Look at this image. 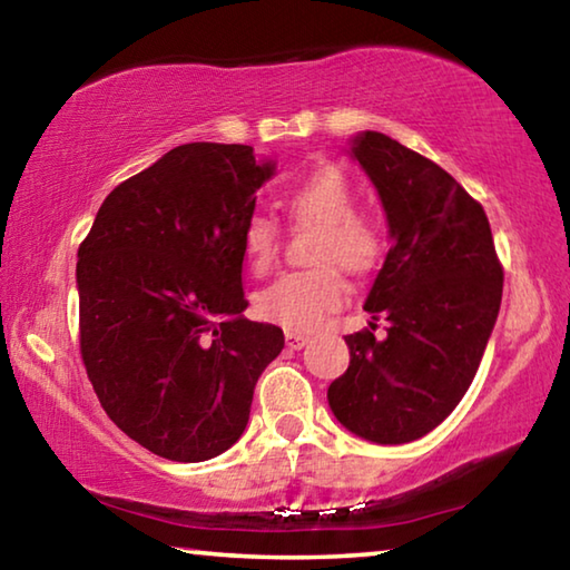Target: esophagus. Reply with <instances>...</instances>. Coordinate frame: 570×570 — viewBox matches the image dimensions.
I'll return each mask as SVG.
<instances>
[{
    "instance_id": "1",
    "label": "esophagus",
    "mask_w": 570,
    "mask_h": 570,
    "mask_svg": "<svg viewBox=\"0 0 570 570\" xmlns=\"http://www.w3.org/2000/svg\"><path fill=\"white\" fill-rule=\"evenodd\" d=\"M284 340H286V346H288V350H302V346H306L308 336L298 334V332H286Z\"/></svg>"
}]
</instances>
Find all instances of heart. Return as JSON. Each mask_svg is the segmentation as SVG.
Returning a JSON list of instances; mask_svg holds the SVG:
<instances>
[{
  "instance_id": "1",
  "label": "heart",
  "mask_w": 570,
  "mask_h": 570,
  "mask_svg": "<svg viewBox=\"0 0 570 570\" xmlns=\"http://www.w3.org/2000/svg\"><path fill=\"white\" fill-rule=\"evenodd\" d=\"M354 183L334 163L304 173L284 193V208L294 226H316L306 272H288L254 298L256 314L292 332H312L346 298L340 264L350 274H366L384 254V230L372 214L356 210ZM244 256L254 272H266L282 248V230L268 216H250L244 226Z\"/></svg>"
}]
</instances>
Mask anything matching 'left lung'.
Wrapping results in <instances>:
<instances>
[{
    "instance_id": "left-lung-1",
    "label": "left lung",
    "mask_w": 570,
    "mask_h": 570,
    "mask_svg": "<svg viewBox=\"0 0 570 570\" xmlns=\"http://www.w3.org/2000/svg\"><path fill=\"white\" fill-rule=\"evenodd\" d=\"M377 188L392 246L364 312L389 320L344 336L350 366L330 384L346 430L380 445L412 442L448 417L475 377L500 298L503 264L482 206L438 163L387 135L354 138Z\"/></svg>"
}]
</instances>
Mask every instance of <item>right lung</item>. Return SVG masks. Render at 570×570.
<instances>
[{"instance_id": "right-lung-1", "label": "right lung", "mask_w": 570, "mask_h": 570, "mask_svg": "<svg viewBox=\"0 0 570 570\" xmlns=\"http://www.w3.org/2000/svg\"><path fill=\"white\" fill-rule=\"evenodd\" d=\"M274 163L250 146L188 142L122 180L77 250L80 354L102 410L176 462L244 435L284 332L248 322L244 226Z\"/></svg>"}]
</instances>
